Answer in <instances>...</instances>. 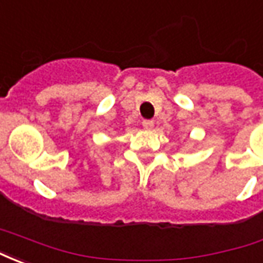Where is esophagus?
<instances>
[{
  "instance_id": "1",
  "label": "esophagus",
  "mask_w": 263,
  "mask_h": 263,
  "mask_svg": "<svg viewBox=\"0 0 263 263\" xmlns=\"http://www.w3.org/2000/svg\"><path fill=\"white\" fill-rule=\"evenodd\" d=\"M155 125V122L152 120H143L142 121V126L145 129H152Z\"/></svg>"
}]
</instances>
